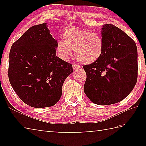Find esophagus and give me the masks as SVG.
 Returning <instances> with one entry per match:
<instances>
[{
	"mask_svg": "<svg viewBox=\"0 0 146 146\" xmlns=\"http://www.w3.org/2000/svg\"><path fill=\"white\" fill-rule=\"evenodd\" d=\"M80 66L78 65V64H74L73 65V69L74 71L77 70H78V69H80Z\"/></svg>",
	"mask_w": 146,
	"mask_h": 146,
	"instance_id": "obj_1",
	"label": "esophagus"
}]
</instances>
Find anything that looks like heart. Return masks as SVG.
<instances>
[{"label": "heart", "mask_w": 146, "mask_h": 146, "mask_svg": "<svg viewBox=\"0 0 146 146\" xmlns=\"http://www.w3.org/2000/svg\"><path fill=\"white\" fill-rule=\"evenodd\" d=\"M63 40H58L56 51L64 60L72 56L73 50L77 60L82 64L95 62L104 49L102 38L98 33L80 28H70L64 32Z\"/></svg>", "instance_id": "1"}]
</instances>
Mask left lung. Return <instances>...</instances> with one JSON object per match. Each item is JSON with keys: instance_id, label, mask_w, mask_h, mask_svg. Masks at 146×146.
Masks as SVG:
<instances>
[{"instance_id": "1", "label": "left lung", "mask_w": 146, "mask_h": 146, "mask_svg": "<svg viewBox=\"0 0 146 146\" xmlns=\"http://www.w3.org/2000/svg\"><path fill=\"white\" fill-rule=\"evenodd\" d=\"M102 29L104 49L97 61L83 66L87 75L84 90L92 102L110 105L124 99L137 83V48L129 36L113 24Z\"/></svg>"}]
</instances>
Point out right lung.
<instances>
[{
    "instance_id": "1",
    "label": "right lung",
    "mask_w": 146,
    "mask_h": 146,
    "mask_svg": "<svg viewBox=\"0 0 146 146\" xmlns=\"http://www.w3.org/2000/svg\"><path fill=\"white\" fill-rule=\"evenodd\" d=\"M56 44L43 23L31 27L11 46L9 82L21 100L31 107L56 104L64 80L73 73L72 64L56 56Z\"/></svg>"
}]
</instances>
